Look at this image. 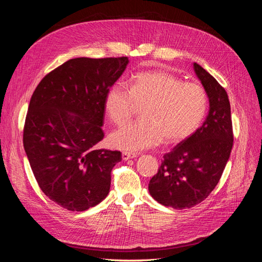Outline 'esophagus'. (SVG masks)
<instances>
[{
    "mask_svg": "<svg viewBox=\"0 0 262 262\" xmlns=\"http://www.w3.org/2000/svg\"><path fill=\"white\" fill-rule=\"evenodd\" d=\"M137 156V154L134 152H122V160L123 161H128L130 158H134Z\"/></svg>",
    "mask_w": 262,
    "mask_h": 262,
    "instance_id": "esophagus-1",
    "label": "esophagus"
}]
</instances>
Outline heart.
Returning a JSON list of instances; mask_svg holds the SVG:
<instances>
[{"instance_id":"heart-1","label":"heart","mask_w":262,"mask_h":262,"mask_svg":"<svg viewBox=\"0 0 262 262\" xmlns=\"http://www.w3.org/2000/svg\"><path fill=\"white\" fill-rule=\"evenodd\" d=\"M141 107V119L129 122L110 136V143L123 150L153 147L162 141L179 143L203 122L209 97L203 87L184 82L166 71L134 75L126 87L115 83L105 96V110L115 124H122Z\"/></svg>"}]
</instances>
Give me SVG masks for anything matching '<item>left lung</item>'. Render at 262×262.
<instances>
[{"mask_svg": "<svg viewBox=\"0 0 262 262\" xmlns=\"http://www.w3.org/2000/svg\"><path fill=\"white\" fill-rule=\"evenodd\" d=\"M194 72L208 94L210 110L193 134L164 155L148 191L165 207L189 209L216 187L233 148L231 105L223 86L198 63Z\"/></svg>", "mask_w": 262, "mask_h": 262, "instance_id": "1", "label": "left lung"}]
</instances>
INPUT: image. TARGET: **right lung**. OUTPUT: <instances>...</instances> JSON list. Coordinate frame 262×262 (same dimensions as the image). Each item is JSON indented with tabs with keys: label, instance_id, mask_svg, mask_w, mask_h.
Listing matches in <instances>:
<instances>
[{
	"label": "right lung",
	"instance_id": "obj_1",
	"mask_svg": "<svg viewBox=\"0 0 262 262\" xmlns=\"http://www.w3.org/2000/svg\"><path fill=\"white\" fill-rule=\"evenodd\" d=\"M129 60L75 58L47 74L30 98L23 143L42 192L69 211H85L109 193L119 150L104 139L105 96Z\"/></svg>",
	"mask_w": 262,
	"mask_h": 262
}]
</instances>
